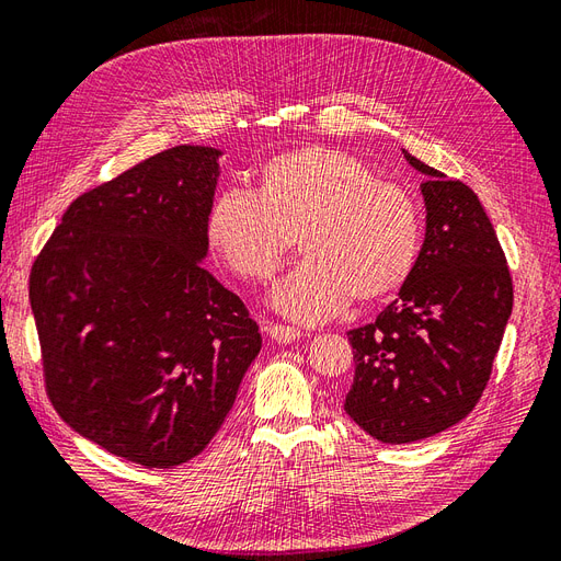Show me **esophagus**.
<instances>
[{
    "label": "esophagus",
    "instance_id": "obj_1",
    "mask_svg": "<svg viewBox=\"0 0 561 561\" xmlns=\"http://www.w3.org/2000/svg\"><path fill=\"white\" fill-rule=\"evenodd\" d=\"M266 332L271 339H274V342H280V344L295 342V339L301 336V330H297L293 325H280V322H271V325H266Z\"/></svg>",
    "mask_w": 561,
    "mask_h": 561
}]
</instances>
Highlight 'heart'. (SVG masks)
<instances>
[{
	"label": "heart",
	"mask_w": 561,
	"mask_h": 561,
	"mask_svg": "<svg viewBox=\"0 0 561 561\" xmlns=\"http://www.w3.org/2000/svg\"><path fill=\"white\" fill-rule=\"evenodd\" d=\"M206 236L236 276L264 283L295 248L307 254L271 293L301 322L396 297L412 280L423 248V210L407 186L377 180L344 149L307 145L266 159L254 194L219 192Z\"/></svg>",
	"instance_id": "b5f03b06"
}]
</instances>
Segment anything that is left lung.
Segmentation results:
<instances>
[{
    "mask_svg": "<svg viewBox=\"0 0 561 561\" xmlns=\"http://www.w3.org/2000/svg\"><path fill=\"white\" fill-rule=\"evenodd\" d=\"M426 201L412 280L369 325L348 332L355 377L344 410L379 443L443 433L480 402L513 311V276L482 203L461 180L407 154Z\"/></svg>",
    "mask_w": 561,
    "mask_h": 561,
    "instance_id": "obj_1",
    "label": "left lung"
}]
</instances>
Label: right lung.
I'll use <instances>...</instances> for the list:
<instances>
[{"instance_id":"right-lung-1","label":"right lung","mask_w":561,"mask_h":561,"mask_svg":"<svg viewBox=\"0 0 561 561\" xmlns=\"http://www.w3.org/2000/svg\"><path fill=\"white\" fill-rule=\"evenodd\" d=\"M217 157L171 147L83 192L30 271L50 404L145 468L208 447L262 348L241 297L201 266Z\"/></svg>"}]
</instances>
